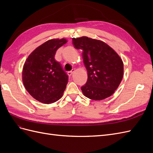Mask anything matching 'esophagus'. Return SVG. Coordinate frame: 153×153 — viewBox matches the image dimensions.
Here are the masks:
<instances>
[{"mask_svg": "<svg viewBox=\"0 0 153 153\" xmlns=\"http://www.w3.org/2000/svg\"><path fill=\"white\" fill-rule=\"evenodd\" d=\"M75 71V69H73L71 71H68V76H71V75H72V74L73 73V72Z\"/></svg>", "mask_w": 153, "mask_h": 153, "instance_id": "34e87169", "label": "esophagus"}]
</instances>
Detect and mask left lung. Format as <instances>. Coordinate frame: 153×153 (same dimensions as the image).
Wrapping results in <instances>:
<instances>
[{
  "label": "left lung",
  "instance_id": "8db88e82",
  "mask_svg": "<svg viewBox=\"0 0 153 153\" xmlns=\"http://www.w3.org/2000/svg\"><path fill=\"white\" fill-rule=\"evenodd\" d=\"M76 49L82 50L87 70L86 84L81 87L84 96L93 100H102L117 89L123 77L122 59L103 41L83 36L73 38Z\"/></svg>",
  "mask_w": 153,
  "mask_h": 153
}]
</instances>
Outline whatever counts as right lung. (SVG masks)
<instances>
[{"label":"right lung","mask_w":153,"mask_h":153,"mask_svg":"<svg viewBox=\"0 0 153 153\" xmlns=\"http://www.w3.org/2000/svg\"><path fill=\"white\" fill-rule=\"evenodd\" d=\"M66 39H50L36 48L27 59L22 71L26 90L34 99L50 104L62 98L68 76L55 59L56 51Z\"/></svg>","instance_id":"add662e5"}]
</instances>
